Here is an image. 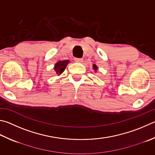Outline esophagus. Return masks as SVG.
Wrapping results in <instances>:
<instances>
[{
    "mask_svg": "<svg viewBox=\"0 0 155 155\" xmlns=\"http://www.w3.org/2000/svg\"><path fill=\"white\" fill-rule=\"evenodd\" d=\"M74 61L76 62H78V63H82L83 61V60L82 58H75Z\"/></svg>",
    "mask_w": 155,
    "mask_h": 155,
    "instance_id": "obj_1",
    "label": "esophagus"
}]
</instances>
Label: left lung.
I'll return each instance as SVG.
<instances>
[{"label": "left lung", "mask_w": 155, "mask_h": 155, "mask_svg": "<svg viewBox=\"0 0 155 155\" xmlns=\"http://www.w3.org/2000/svg\"><path fill=\"white\" fill-rule=\"evenodd\" d=\"M93 68H94V70H95V72H96V70H97V66H96V65H95V64H94V65H93Z\"/></svg>", "instance_id": "8db88e82"}]
</instances>
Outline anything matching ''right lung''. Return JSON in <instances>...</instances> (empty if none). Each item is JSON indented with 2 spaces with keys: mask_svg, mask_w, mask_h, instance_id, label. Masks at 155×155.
<instances>
[{
  "mask_svg": "<svg viewBox=\"0 0 155 155\" xmlns=\"http://www.w3.org/2000/svg\"><path fill=\"white\" fill-rule=\"evenodd\" d=\"M69 60H64V61H59L58 62L55 64L54 66V70L56 72V74L60 75L62 73L64 70H65L66 67L69 63Z\"/></svg>",
  "mask_w": 155,
  "mask_h": 155,
  "instance_id": "obj_1",
  "label": "right lung"
}]
</instances>
